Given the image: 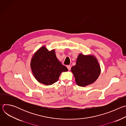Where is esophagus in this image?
Here are the masks:
<instances>
[{
    "mask_svg": "<svg viewBox=\"0 0 126 126\" xmlns=\"http://www.w3.org/2000/svg\"><path fill=\"white\" fill-rule=\"evenodd\" d=\"M67 68L68 69V70H70V69H71V66L70 65H67Z\"/></svg>",
    "mask_w": 126,
    "mask_h": 126,
    "instance_id": "1",
    "label": "esophagus"
}]
</instances>
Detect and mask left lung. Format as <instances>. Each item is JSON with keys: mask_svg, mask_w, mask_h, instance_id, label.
<instances>
[{"mask_svg": "<svg viewBox=\"0 0 126 126\" xmlns=\"http://www.w3.org/2000/svg\"><path fill=\"white\" fill-rule=\"evenodd\" d=\"M75 78L76 84L85 87L94 83L100 74V67L97 59L91 55H84L80 54L76 64L71 68Z\"/></svg>", "mask_w": 126, "mask_h": 126, "instance_id": "left-lung-1", "label": "left lung"}]
</instances>
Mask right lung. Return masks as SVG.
Returning a JSON list of instances; mask_svg holds the SVG:
<instances>
[{
  "mask_svg": "<svg viewBox=\"0 0 126 126\" xmlns=\"http://www.w3.org/2000/svg\"><path fill=\"white\" fill-rule=\"evenodd\" d=\"M31 68L35 79L46 85L56 82L62 72L68 69L57 59L54 50L49 51L44 46L33 55Z\"/></svg>",
  "mask_w": 126,
  "mask_h": 126,
  "instance_id": "add662e5",
  "label": "right lung"
}]
</instances>
